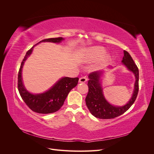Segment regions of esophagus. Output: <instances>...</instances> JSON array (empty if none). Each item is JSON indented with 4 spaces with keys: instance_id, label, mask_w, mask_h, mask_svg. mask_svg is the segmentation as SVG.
I'll return each mask as SVG.
<instances>
[{
    "instance_id": "1",
    "label": "esophagus",
    "mask_w": 154,
    "mask_h": 154,
    "mask_svg": "<svg viewBox=\"0 0 154 154\" xmlns=\"http://www.w3.org/2000/svg\"><path fill=\"white\" fill-rule=\"evenodd\" d=\"M87 80V78L86 76H83L81 77L80 79H79V82L80 83H85Z\"/></svg>"
}]
</instances>
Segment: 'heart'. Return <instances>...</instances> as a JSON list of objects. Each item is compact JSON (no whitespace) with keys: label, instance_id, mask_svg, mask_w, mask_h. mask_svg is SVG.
<instances>
[{"label":"heart","instance_id":"obj_1","mask_svg":"<svg viewBox=\"0 0 154 154\" xmlns=\"http://www.w3.org/2000/svg\"><path fill=\"white\" fill-rule=\"evenodd\" d=\"M105 49L100 47V46H96V47H93L88 49L87 51V58L89 61H96L102 59L105 60L108 58V57H103L105 54Z\"/></svg>","mask_w":154,"mask_h":154}]
</instances>
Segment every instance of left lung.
<instances>
[{
  "mask_svg": "<svg viewBox=\"0 0 154 154\" xmlns=\"http://www.w3.org/2000/svg\"><path fill=\"white\" fill-rule=\"evenodd\" d=\"M123 52L124 56L122 63L129 71L134 74L136 79L132 96L128 103L124 106L112 105L106 100L103 94V88L101 87L100 80L103 72L94 71L90 73L88 76V92L86 96L85 102L91 113L97 118L105 119H113L118 117L128 110L136 100L139 91V70L130 54L126 51H124Z\"/></svg>",
  "mask_w": 154,
  "mask_h": 154,
  "instance_id": "obj_1",
  "label": "left lung"
}]
</instances>
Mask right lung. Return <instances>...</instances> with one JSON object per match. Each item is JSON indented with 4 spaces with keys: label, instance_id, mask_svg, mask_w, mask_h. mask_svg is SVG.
I'll return each instance as SVG.
<instances>
[{
    "label": "right lung",
    "instance_id": "right-lung-1",
    "mask_svg": "<svg viewBox=\"0 0 154 154\" xmlns=\"http://www.w3.org/2000/svg\"><path fill=\"white\" fill-rule=\"evenodd\" d=\"M63 40L62 37L47 38L39 42L38 44L43 42L60 43ZM36 45L27 51L21 63L18 74V89L22 100L31 110L39 114L53 113L62 106L69 92L78 85L79 78L64 77L58 80L49 90L44 93L32 94L29 92L22 83V70L25 61L32 53V49Z\"/></svg>",
    "mask_w": 154,
    "mask_h": 154
}]
</instances>
